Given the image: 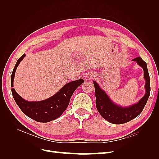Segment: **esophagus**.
Here are the masks:
<instances>
[{
	"mask_svg": "<svg viewBox=\"0 0 159 159\" xmlns=\"http://www.w3.org/2000/svg\"><path fill=\"white\" fill-rule=\"evenodd\" d=\"M94 77H95V74H90L89 75H88V80L93 79V78H94Z\"/></svg>",
	"mask_w": 159,
	"mask_h": 159,
	"instance_id": "1",
	"label": "esophagus"
}]
</instances>
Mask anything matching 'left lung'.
Listing matches in <instances>:
<instances>
[{
    "label": "left lung",
    "instance_id": "left-lung-1",
    "mask_svg": "<svg viewBox=\"0 0 159 159\" xmlns=\"http://www.w3.org/2000/svg\"><path fill=\"white\" fill-rule=\"evenodd\" d=\"M133 60L137 61V64L143 68L144 78L146 80V93L137 104L125 108L118 106L111 101L104 91L99 87V85L97 83L93 81L96 107L100 115L105 120L113 124L125 123L137 117L143 111L150 95V77H149L147 63L141 57H137Z\"/></svg>",
    "mask_w": 159,
    "mask_h": 159
}]
</instances>
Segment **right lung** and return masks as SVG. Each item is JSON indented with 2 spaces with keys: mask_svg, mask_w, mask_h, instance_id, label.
<instances>
[{
  "mask_svg": "<svg viewBox=\"0 0 159 159\" xmlns=\"http://www.w3.org/2000/svg\"><path fill=\"white\" fill-rule=\"evenodd\" d=\"M23 54L17 60L11 75V87H13L14 74L18 64L25 57ZM84 82L78 80L66 84L58 92L52 97L40 102H27L19 95L14 88L11 89L14 99L22 111L28 117L37 122L47 123L58 118L68 107L72 94L79 86Z\"/></svg>",
  "mask_w": 159,
  "mask_h": 159,
  "instance_id": "add662e5",
  "label": "right lung"
}]
</instances>
